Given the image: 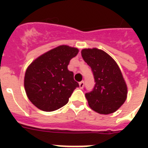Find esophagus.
Segmentation results:
<instances>
[{
    "instance_id": "obj_1",
    "label": "esophagus",
    "mask_w": 148,
    "mask_h": 148,
    "mask_svg": "<svg viewBox=\"0 0 148 148\" xmlns=\"http://www.w3.org/2000/svg\"><path fill=\"white\" fill-rule=\"evenodd\" d=\"M82 84V82H81V83H80V84Z\"/></svg>"
}]
</instances>
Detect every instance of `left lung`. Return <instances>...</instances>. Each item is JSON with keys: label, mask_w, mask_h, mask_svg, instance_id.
I'll use <instances>...</instances> for the list:
<instances>
[{"label": "left lung", "mask_w": 148, "mask_h": 148, "mask_svg": "<svg viewBox=\"0 0 148 148\" xmlns=\"http://www.w3.org/2000/svg\"><path fill=\"white\" fill-rule=\"evenodd\" d=\"M78 50L61 45L44 53L29 65L24 88L31 102L40 110L53 111L67 104L79 84L67 69Z\"/></svg>", "instance_id": "obj_1"}]
</instances>
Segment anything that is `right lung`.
Wrapping results in <instances>:
<instances>
[{"mask_svg": "<svg viewBox=\"0 0 148 148\" xmlns=\"http://www.w3.org/2000/svg\"><path fill=\"white\" fill-rule=\"evenodd\" d=\"M84 60L90 67L95 85L85 94L93 110L101 114L115 112L126 101L127 88L119 67L110 56L101 50L84 49Z\"/></svg>", "mask_w": 148, "mask_h": 148, "instance_id": "obj_1", "label": "right lung"}]
</instances>
